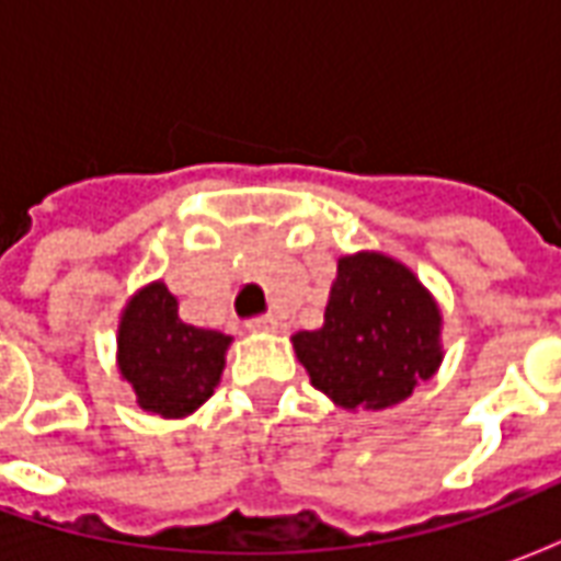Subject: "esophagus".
<instances>
[{
    "mask_svg": "<svg viewBox=\"0 0 561 561\" xmlns=\"http://www.w3.org/2000/svg\"><path fill=\"white\" fill-rule=\"evenodd\" d=\"M276 328H279V321L273 316H261L249 321V330H252V333H276Z\"/></svg>",
    "mask_w": 561,
    "mask_h": 561,
    "instance_id": "1",
    "label": "esophagus"
}]
</instances>
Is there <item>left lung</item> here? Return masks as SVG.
<instances>
[{"label": "left lung", "instance_id": "obj_1", "mask_svg": "<svg viewBox=\"0 0 561 561\" xmlns=\"http://www.w3.org/2000/svg\"><path fill=\"white\" fill-rule=\"evenodd\" d=\"M445 318L412 267L385 252L336 261L324 324L294 333V354L345 412H385L433 378L445 360Z\"/></svg>", "mask_w": 561, "mask_h": 561}]
</instances>
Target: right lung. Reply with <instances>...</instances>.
Listing matches in <instances>:
<instances>
[{
	"mask_svg": "<svg viewBox=\"0 0 561 561\" xmlns=\"http://www.w3.org/2000/svg\"><path fill=\"white\" fill-rule=\"evenodd\" d=\"M219 330L192 328L161 279L128 297L116 328V369L144 412L180 421L216 393L231 348Z\"/></svg>",
	"mask_w": 561,
	"mask_h": 561,
	"instance_id": "1",
	"label": "right lung"
}]
</instances>
